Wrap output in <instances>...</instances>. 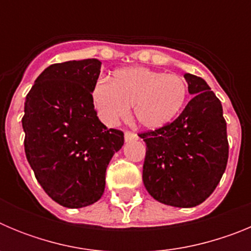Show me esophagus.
Segmentation results:
<instances>
[{"mask_svg": "<svg viewBox=\"0 0 251 251\" xmlns=\"http://www.w3.org/2000/svg\"><path fill=\"white\" fill-rule=\"evenodd\" d=\"M124 139H126V142L137 141V139H138V136H137L134 132H130V130H126V133H124Z\"/></svg>", "mask_w": 251, "mask_h": 251, "instance_id": "34e87169", "label": "esophagus"}]
</instances>
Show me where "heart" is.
Segmentation results:
<instances>
[{"label": "heart", "mask_w": 251, "mask_h": 251, "mask_svg": "<svg viewBox=\"0 0 251 251\" xmlns=\"http://www.w3.org/2000/svg\"><path fill=\"white\" fill-rule=\"evenodd\" d=\"M187 85L178 75L126 68L114 73L113 80L100 79L93 88V101L100 118L114 124L129 114L147 129H156L170 123L182 109Z\"/></svg>", "instance_id": "heart-1"}]
</instances>
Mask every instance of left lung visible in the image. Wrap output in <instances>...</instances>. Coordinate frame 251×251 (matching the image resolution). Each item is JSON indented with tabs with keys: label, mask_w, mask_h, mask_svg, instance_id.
I'll list each match as a JSON object with an SVG mask.
<instances>
[{
	"label": "left lung",
	"mask_w": 251,
	"mask_h": 251,
	"mask_svg": "<svg viewBox=\"0 0 251 251\" xmlns=\"http://www.w3.org/2000/svg\"><path fill=\"white\" fill-rule=\"evenodd\" d=\"M195 97L172 123L139 133L146 146L143 183L165 205L194 207L215 191L225 172L229 142L223 105L202 77L183 75Z\"/></svg>",
	"instance_id": "left-lung-1"
}]
</instances>
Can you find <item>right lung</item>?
I'll return each instance as SVG.
<instances>
[{
  "instance_id": "obj_1",
  "label": "right lung",
  "mask_w": 251,
  "mask_h": 251,
  "mask_svg": "<svg viewBox=\"0 0 251 251\" xmlns=\"http://www.w3.org/2000/svg\"><path fill=\"white\" fill-rule=\"evenodd\" d=\"M100 66L98 59L52 64L26 95V158L44 191L64 207H85L103 196L106 167L124 143L122 130L97 117L92 93Z\"/></svg>"
}]
</instances>
